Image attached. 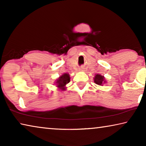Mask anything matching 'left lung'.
I'll use <instances>...</instances> for the list:
<instances>
[{
  "label": "left lung",
  "mask_w": 146,
  "mask_h": 146,
  "mask_svg": "<svg viewBox=\"0 0 146 146\" xmlns=\"http://www.w3.org/2000/svg\"><path fill=\"white\" fill-rule=\"evenodd\" d=\"M94 81H95V82L97 84L100 86L102 85L103 82H105L104 79V76L100 75H96L95 78H94Z\"/></svg>",
  "instance_id": "obj_1"
}]
</instances>
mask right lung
<instances>
[{
    "label": "right lung",
    "instance_id": "1",
    "mask_svg": "<svg viewBox=\"0 0 146 146\" xmlns=\"http://www.w3.org/2000/svg\"><path fill=\"white\" fill-rule=\"evenodd\" d=\"M70 80V75L67 73L64 74L63 75H62L58 78V80H56V84H57V86L60 88L61 90H65V88L64 86H66V84H68Z\"/></svg>",
    "mask_w": 146,
    "mask_h": 146
}]
</instances>
